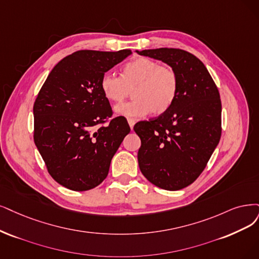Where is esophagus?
Instances as JSON below:
<instances>
[{"mask_svg":"<svg viewBox=\"0 0 259 259\" xmlns=\"http://www.w3.org/2000/svg\"><path fill=\"white\" fill-rule=\"evenodd\" d=\"M128 123H129V126H130V128H131V129H133V126H135V123H136V119H132V118H129V119H128Z\"/></svg>","mask_w":259,"mask_h":259,"instance_id":"1","label":"esophagus"}]
</instances>
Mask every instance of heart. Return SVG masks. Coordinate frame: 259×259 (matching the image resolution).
I'll return each mask as SVG.
<instances>
[{"label":"heart","mask_w":259,"mask_h":259,"mask_svg":"<svg viewBox=\"0 0 259 259\" xmlns=\"http://www.w3.org/2000/svg\"><path fill=\"white\" fill-rule=\"evenodd\" d=\"M104 98L120 102L132 93V101L115 107V113L128 118H139L152 113L166 112L173 104L178 90L176 72L167 66L148 57H137L123 66L121 76L111 71L100 79Z\"/></svg>","instance_id":"obj_1"}]
</instances>
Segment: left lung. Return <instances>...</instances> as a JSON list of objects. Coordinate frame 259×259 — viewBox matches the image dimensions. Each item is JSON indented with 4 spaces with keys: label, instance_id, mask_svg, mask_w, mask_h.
Segmentation results:
<instances>
[{
    "label": "left lung",
    "instance_id": "left-lung-1",
    "mask_svg": "<svg viewBox=\"0 0 259 259\" xmlns=\"http://www.w3.org/2000/svg\"><path fill=\"white\" fill-rule=\"evenodd\" d=\"M137 52L167 64L178 78L170 108L133 128L141 139L140 169L161 189H184L202 174L221 138L218 88L202 61L185 50L160 48Z\"/></svg>",
    "mask_w": 259,
    "mask_h": 259
}]
</instances>
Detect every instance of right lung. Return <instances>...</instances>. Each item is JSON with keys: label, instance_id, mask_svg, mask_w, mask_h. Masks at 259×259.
I'll use <instances>...</instances> for the list:
<instances>
[{"label": "right lung", "instance_id": "add662e5", "mask_svg": "<svg viewBox=\"0 0 259 259\" xmlns=\"http://www.w3.org/2000/svg\"><path fill=\"white\" fill-rule=\"evenodd\" d=\"M132 52L76 51L48 75L34 103V142L52 178L72 191L100 185L130 132L127 119L112 117L100 79Z\"/></svg>", "mask_w": 259, "mask_h": 259}]
</instances>
